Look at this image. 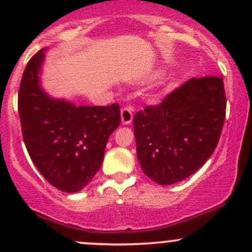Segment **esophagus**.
I'll return each instance as SVG.
<instances>
[{"label":"esophagus","mask_w":252,"mask_h":252,"mask_svg":"<svg viewBox=\"0 0 252 252\" xmlns=\"http://www.w3.org/2000/svg\"><path fill=\"white\" fill-rule=\"evenodd\" d=\"M132 112H134V108L132 106H126V108H123L121 110V120H122L123 124L128 126V124L132 122V117H134Z\"/></svg>","instance_id":"34e87169"}]
</instances>
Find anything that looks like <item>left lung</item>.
Instances as JSON below:
<instances>
[{"mask_svg": "<svg viewBox=\"0 0 252 252\" xmlns=\"http://www.w3.org/2000/svg\"><path fill=\"white\" fill-rule=\"evenodd\" d=\"M220 77L192 78L134 117L136 153L143 173L156 184L189 178L215 152L225 121Z\"/></svg>", "mask_w": 252, "mask_h": 252, "instance_id": "1", "label": "left lung"}]
</instances>
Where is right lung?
Returning <instances> with one entry per match:
<instances>
[{
	"mask_svg": "<svg viewBox=\"0 0 252 252\" xmlns=\"http://www.w3.org/2000/svg\"><path fill=\"white\" fill-rule=\"evenodd\" d=\"M45 51L28 62L19 91L22 136L32 161L52 186L83 189L103 163L110 135L121 123L118 103L77 106L53 98L41 86Z\"/></svg>",
	"mask_w": 252,
	"mask_h": 252,
	"instance_id": "1",
	"label": "right lung"
}]
</instances>
